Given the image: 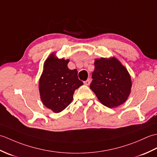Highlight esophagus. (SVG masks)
Listing matches in <instances>:
<instances>
[{
  "mask_svg": "<svg viewBox=\"0 0 157 157\" xmlns=\"http://www.w3.org/2000/svg\"><path fill=\"white\" fill-rule=\"evenodd\" d=\"M90 82V80L89 78V79L86 80V81H85V82H84V84H85V85H89Z\"/></svg>",
  "mask_w": 157,
  "mask_h": 157,
  "instance_id": "1",
  "label": "esophagus"
}]
</instances>
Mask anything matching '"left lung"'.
Instances as JSON below:
<instances>
[{
    "label": "left lung",
    "instance_id": "1",
    "mask_svg": "<svg viewBox=\"0 0 157 157\" xmlns=\"http://www.w3.org/2000/svg\"><path fill=\"white\" fill-rule=\"evenodd\" d=\"M90 88L103 105L114 108L123 104L130 95L131 76L115 57L95 59Z\"/></svg>",
    "mask_w": 157,
    "mask_h": 157
}]
</instances>
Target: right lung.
<instances>
[{
	"mask_svg": "<svg viewBox=\"0 0 157 157\" xmlns=\"http://www.w3.org/2000/svg\"><path fill=\"white\" fill-rule=\"evenodd\" d=\"M68 59L58 58L54 52L44 62L39 81L40 98L54 113L66 109L72 102L75 90L83 85L78 78L77 70L68 68Z\"/></svg>",
	"mask_w": 157,
	"mask_h": 157,
	"instance_id": "1",
	"label": "right lung"
}]
</instances>
